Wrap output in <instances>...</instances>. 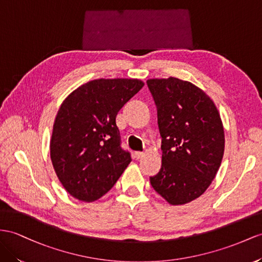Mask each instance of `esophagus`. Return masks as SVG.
<instances>
[{
  "instance_id": "esophagus-1",
  "label": "esophagus",
  "mask_w": 262,
  "mask_h": 262,
  "mask_svg": "<svg viewBox=\"0 0 262 262\" xmlns=\"http://www.w3.org/2000/svg\"><path fill=\"white\" fill-rule=\"evenodd\" d=\"M144 155H145V154L143 151H135V158L136 159H140Z\"/></svg>"
}]
</instances>
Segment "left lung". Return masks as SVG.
Segmentation results:
<instances>
[{"instance_id":"8db88e82","label":"left lung","mask_w":262,"mask_h":262,"mask_svg":"<svg viewBox=\"0 0 262 262\" xmlns=\"http://www.w3.org/2000/svg\"><path fill=\"white\" fill-rule=\"evenodd\" d=\"M147 86L157 108L162 168L150 185L170 205L200 197L219 169L225 134L219 113L206 93L175 77L152 78Z\"/></svg>"}]
</instances>
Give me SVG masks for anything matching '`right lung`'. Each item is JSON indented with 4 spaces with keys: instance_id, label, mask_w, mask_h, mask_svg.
<instances>
[{
    "instance_id": "right-lung-1",
    "label": "right lung",
    "mask_w": 262,
    "mask_h": 262,
    "mask_svg": "<svg viewBox=\"0 0 262 262\" xmlns=\"http://www.w3.org/2000/svg\"><path fill=\"white\" fill-rule=\"evenodd\" d=\"M139 79H94L71 93L53 127L51 159L70 195L94 201L112 189L132 162L122 148L116 116L137 94Z\"/></svg>"
}]
</instances>
